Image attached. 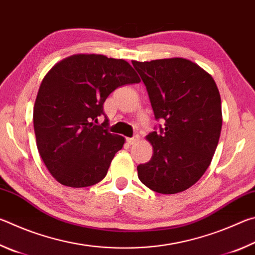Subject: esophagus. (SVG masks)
<instances>
[{"instance_id":"obj_1","label":"esophagus","mask_w":255,"mask_h":255,"mask_svg":"<svg viewBox=\"0 0 255 255\" xmlns=\"http://www.w3.org/2000/svg\"><path fill=\"white\" fill-rule=\"evenodd\" d=\"M138 140H139V136H138V135H135V136L130 137V138H127V143L130 144V145L136 144Z\"/></svg>"}]
</instances>
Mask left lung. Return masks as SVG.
<instances>
[{"label":"left lung","instance_id":"8db88e82","mask_svg":"<svg viewBox=\"0 0 255 255\" xmlns=\"http://www.w3.org/2000/svg\"><path fill=\"white\" fill-rule=\"evenodd\" d=\"M156 120L146 138L150 161L137 166L146 187L163 195L189 189L210 165L222 130V101L211 75L184 58L136 62Z\"/></svg>","mask_w":255,"mask_h":255}]
</instances>
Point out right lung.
<instances>
[{"mask_svg": "<svg viewBox=\"0 0 255 255\" xmlns=\"http://www.w3.org/2000/svg\"><path fill=\"white\" fill-rule=\"evenodd\" d=\"M124 59L74 55L42 80L33 107L37 147L50 174L72 188L91 187L107 175L125 138L108 130L103 103L125 84L139 83ZM106 119L101 125L97 118Z\"/></svg>", "mask_w": 255, "mask_h": 255, "instance_id": "obj_1", "label": "right lung"}]
</instances>
